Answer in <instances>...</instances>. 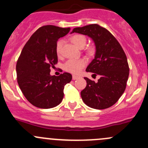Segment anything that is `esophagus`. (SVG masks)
Masks as SVG:
<instances>
[{
	"mask_svg": "<svg viewBox=\"0 0 148 148\" xmlns=\"http://www.w3.org/2000/svg\"><path fill=\"white\" fill-rule=\"evenodd\" d=\"M79 78L78 76H76V75H73L72 76V79L73 80H75V79H77Z\"/></svg>",
	"mask_w": 148,
	"mask_h": 148,
	"instance_id": "1",
	"label": "esophagus"
}]
</instances>
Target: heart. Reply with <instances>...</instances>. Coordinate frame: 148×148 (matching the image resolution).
<instances>
[{
  "label": "heart",
  "mask_w": 148,
  "mask_h": 148,
  "mask_svg": "<svg viewBox=\"0 0 148 148\" xmlns=\"http://www.w3.org/2000/svg\"><path fill=\"white\" fill-rule=\"evenodd\" d=\"M73 44L78 48L84 47L86 44V39L84 36L81 34H76L71 38ZM62 42L59 41L56 46V52L58 56L61 54ZM86 64V61L84 59H70L66 62L64 64V69L66 71H69L73 74H78Z\"/></svg>",
  "instance_id": "heart-1"
}]
</instances>
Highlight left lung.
<instances>
[{
    "instance_id": "obj_1",
    "label": "left lung",
    "mask_w": 148,
    "mask_h": 148,
    "mask_svg": "<svg viewBox=\"0 0 148 148\" xmlns=\"http://www.w3.org/2000/svg\"><path fill=\"white\" fill-rule=\"evenodd\" d=\"M87 36L95 43V58L86 71L99 75L97 82L84 77L86 86L81 92L83 102L91 108L104 110L118 101L129 77L127 56L112 34L97 24L74 28L71 32Z\"/></svg>"
}]
</instances>
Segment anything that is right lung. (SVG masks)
<instances>
[{
  "mask_svg": "<svg viewBox=\"0 0 148 148\" xmlns=\"http://www.w3.org/2000/svg\"><path fill=\"white\" fill-rule=\"evenodd\" d=\"M70 28L47 25L39 28L27 41L16 64L18 84L26 99L35 107H56L64 97V89L71 81L69 73L50 74L58 62L56 46Z\"/></svg>",
  "mask_w": 148,
  "mask_h": 148,
  "instance_id": "right-lung-1",
  "label": "right lung"
}]
</instances>
